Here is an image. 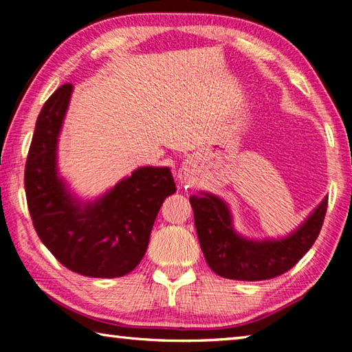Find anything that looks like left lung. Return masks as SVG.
Instances as JSON below:
<instances>
[{"label": "left lung", "instance_id": "left-lung-1", "mask_svg": "<svg viewBox=\"0 0 352 352\" xmlns=\"http://www.w3.org/2000/svg\"><path fill=\"white\" fill-rule=\"evenodd\" d=\"M189 201L208 265L219 276L237 281H261L290 270L314 245L327 208L326 197L294 233L258 241L237 233L228 205L217 195L201 190Z\"/></svg>", "mask_w": 352, "mask_h": 352}]
</instances>
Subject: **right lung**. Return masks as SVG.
<instances>
[{
    "label": "right lung",
    "instance_id": "obj_1",
    "mask_svg": "<svg viewBox=\"0 0 352 352\" xmlns=\"http://www.w3.org/2000/svg\"><path fill=\"white\" fill-rule=\"evenodd\" d=\"M73 85L52 93L35 122L25 188L34 228L67 269L83 276L119 278L144 258L164 199L177 188L169 168H138L100 197L85 201L58 175L57 144Z\"/></svg>",
    "mask_w": 352,
    "mask_h": 352
}]
</instances>
